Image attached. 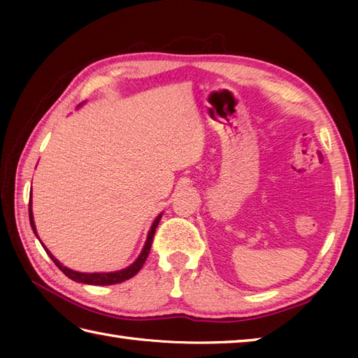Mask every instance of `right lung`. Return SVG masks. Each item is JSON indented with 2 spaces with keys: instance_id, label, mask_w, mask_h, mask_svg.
I'll list each match as a JSON object with an SVG mask.
<instances>
[{
  "instance_id": "right-lung-1",
  "label": "right lung",
  "mask_w": 358,
  "mask_h": 358,
  "mask_svg": "<svg viewBox=\"0 0 358 358\" xmlns=\"http://www.w3.org/2000/svg\"><path fill=\"white\" fill-rule=\"evenodd\" d=\"M159 218H162V215H158L155 218L154 224H152L150 231L148 234V240H146V245H144L143 250L140 257L136 258V260L129 266V268L123 269V271H117V272H103V273H85V272H77V271H72V269H67L66 266H63L62 263H59L55 257H53L48 248H44L45 252L49 254V257L52 258V262L55 263L59 271H62L66 277H69L71 280L73 281H78V283H85V285H96V286H109V285H117V283H121V281H126L129 278H132L136 272H138L141 268L144 262H146V258L149 255V250H150V246H152V240H154V235H155V229L159 223ZM29 220H30V226H32V229L36 235V229H35V223H34V215H32V201H29ZM38 237V235H36ZM43 245V243H41Z\"/></svg>"
}]
</instances>
